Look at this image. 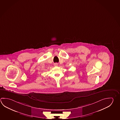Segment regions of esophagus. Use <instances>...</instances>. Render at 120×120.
I'll use <instances>...</instances> for the list:
<instances>
[{"label":"esophagus","mask_w":120,"mask_h":120,"mask_svg":"<svg viewBox=\"0 0 120 120\" xmlns=\"http://www.w3.org/2000/svg\"><path fill=\"white\" fill-rule=\"evenodd\" d=\"M58 64L57 63H55L54 64V65L55 66H58Z\"/></svg>","instance_id":"34e87169"}]
</instances>
